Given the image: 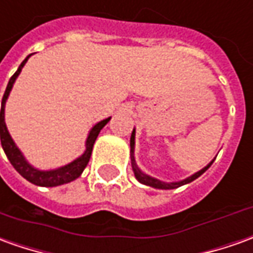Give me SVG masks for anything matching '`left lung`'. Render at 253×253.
Returning <instances> with one entry per match:
<instances>
[{
	"mask_svg": "<svg viewBox=\"0 0 253 253\" xmlns=\"http://www.w3.org/2000/svg\"><path fill=\"white\" fill-rule=\"evenodd\" d=\"M133 151H135V129L132 130V135H130V163H132V169H133V173H135V177H136L139 182L142 183V184H146V186H150V187H154V189H161V190H172V189H177V187H180L183 184H187V183L193 182V180H196L197 177H200L203 175L205 170L210 168L211 165L213 161H211L205 168H203L201 170H198L196 172L194 175H191L190 177H186L184 180H180V182H161V180H158L156 177H151L149 175H146L144 172L139 169V167L136 165V161H135V156H133Z\"/></svg>",
	"mask_w": 253,
	"mask_h": 253,
	"instance_id": "8db88e82",
	"label": "left lung"
}]
</instances>
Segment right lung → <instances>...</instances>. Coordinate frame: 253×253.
I'll list each match as a JSON object with an SVG mask.
<instances>
[{
    "mask_svg": "<svg viewBox=\"0 0 253 253\" xmlns=\"http://www.w3.org/2000/svg\"><path fill=\"white\" fill-rule=\"evenodd\" d=\"M31 55L24 59L22 64L19 66V69L16 70V73L13 76L10 77L9 83L6 85V89H5V93H3L2 102H1V144H2V149L5 151V154L8 157V160L10 161V164L13 165V168L22 175V176L29 180L33 184H37V186H43V187H55V186H60V184H64V183H70L73 180H76L77 177L81 176V173L85 169V167L89 163L90 154H92V149H93V144H95V140H96L99 132L102 130L106 124L109 123L110 118H106L103 121L97 123L92 129L89 130V135L86 137V143H85V151L81 157H78L77 160H74L73 163L67 164L64 167H60L57 169L52 170H40L34 168L33 165L27 163V160L24 158V156L22 154V151L17 149V146L13 142V139L10 137L9 132H8V128H6V124H5V103H6V99L9 96V92L13 86V84L16 81L17 76L20 74V71L23 69V66L26 64V62L29 60V57Z\"/></svg>",
    "mask_w": 253,
    "mask_h": 253,
    "instance_id": "1",
    "label": "right lung"
}]
</instances>
